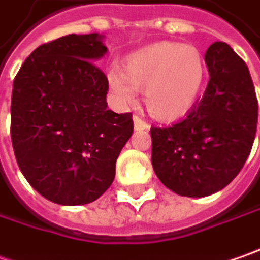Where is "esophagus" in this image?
<instances>
[{"instance_id": "34e87169", "label": "esophagus", "mask_w": 260, "mask_h": 260, "mask_svg": "<svg viewBox=\"0 0 260 260\" xmlns=\"http://www.w3.org/2000/svg\"><path fill=\"white\" fill-rule=\"evenodd\" d=\"M134 125H135V129H148L150 128V123L145 122L141 116L138 115H134Z\"/></svg>"}]
</instances>
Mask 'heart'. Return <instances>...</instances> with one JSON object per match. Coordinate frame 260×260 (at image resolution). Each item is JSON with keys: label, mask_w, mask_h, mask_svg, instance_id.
<instances>
[{"label": "heart", "mask_w": 260, "mask_h": 260, "mask_svg": "<svg viewBox=\"0 0 260 260\" xmlns=\"http://www.w3.org/2000/svg\"><path fill=\"white\" fill-rule=\"evenodd\" d=\"M109 85L118 100L132 105L137 88L145 90V105L154 118H180L193 106L205 81V63L193 46L163 42L132 53L125 71L112 68Z\"/></svg>", "instance_id": "obj_1"}]
</instances>
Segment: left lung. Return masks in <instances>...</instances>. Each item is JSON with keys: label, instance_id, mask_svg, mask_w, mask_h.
Listing matches in <instances>:
<instances>
[{"label": "left lung", "instance_id": "1", "mask_svg": "<svg viewBox=\"0 0 260 260\" xmlns=\"http://www.w3.org/2000/svg\"><path fill=\"white\" fill-rule=\"evenodd\" d=\"M209 81L185 119L152 126L151 163L164 186L201 198L225 187L240 173L256 135L257 99L249 68L225 42L205 52Z\"/></svg>", "mask_w": 260, "mask_h": 260}]
</instances>
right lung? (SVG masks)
<instances>
[{
    "label": "right lung",
    "instance_id": "add662e5",
    "mask_svg": "<svg viewBox=\"0 0 260 260\" xmlns=\"http://www.w3.org/2000/svg\"><path fill=\"white\" fill-rule=\"evenodd\" d=\"M106 51L97 33L62 36L36 48L14 78L16 160L28 183L59 205L102 197L134 132L132 113L108 109V77L93 62Z\"/></svg>",
    "mask_w": 260,
    "mask_h": 260
}]
</instances>
